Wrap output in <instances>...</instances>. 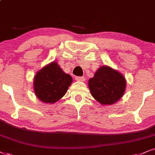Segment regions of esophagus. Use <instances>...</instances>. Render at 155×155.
<instances>
[{"label":"esophagus","instance_id":"34e87169","mask_svg":"<svg viewBox=\"0 0 155 155\" xmlns=\"http://www.w3.org/2000/svg\"><path fill=\"white\" fill-rule=\"evenodd\" d=\"M75 80L78 81H85V78L84 77H78V76H76Z\"/></svg>","mask_w":155,"mask_h":155}]
</instances>
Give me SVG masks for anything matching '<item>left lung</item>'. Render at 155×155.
Returning a JSON list of instances; mask_svg holds the SVG:
<instances>
[{
	"instance_id": "1",
	"label": "left lung",
	"mask_w": 155,
	"mask_h": 155,
	"mask_svg": "<svg viewBox=\"0 0 155 155\" xmlns=\"http://www.w3.org/2000/svg\"><path fill=\"white\" fill-rule=\"evenodd\" d=\"M124 76L110 67L103 66L88 81V86L97 101L103 105H111L124 95L126 88Z\"/></svg>"
}]
</instances>
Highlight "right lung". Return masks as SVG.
Here are the masks:
<instances>
[{
  "label": "right lung",
  "instance_id": "obj_1",
  "mask_svg": "<svg viewBox=\"0 0 155 155\" xmlns=\"http://www.w3.org/2000/svg\"><path fill=\"white\" fill-rule=\"evenodd\" d=\"M72 82L71 76L64 73L57 63L53 62L35 75L34 92L42 102L54 104L64 96Z\"/></svg>",
  "mask_w": 155,
  "mask_h": 155
}]
</instances>
